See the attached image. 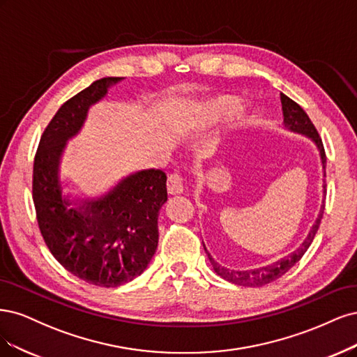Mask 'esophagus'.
<instances>
[{"label": "esophagus", "instance_id": "obj_1", "mask_svg": "<svg viewBox=\"0 0 357 357\" xmlns=\"http://www.w3.org/2000/svg\"><path fill=\"white\" fill-rule=\"evenodd\" d=\"M167 191L172 195L176 194H182L183 192V178L181 176V174H172L167 178Z\"/></svg>", "mask_w": 357, "mask_h": 357}]
</instances>
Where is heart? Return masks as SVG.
Listing matches in <instances>:
<instances>
[{
	"instance_id": "obj_1",
	"label": "heart",
	"mask_w": 357,
	"mask_h": 357,
	"mask_svg": "<svg viewBox=\"0 0 357 357\" xmlns=\"http://www.w3.org/2000/svg\"><path fill=\"white\" fill-rule=\"evenodd\" d=\"M238 99L231 95L216 96L200 107L199 109V123L202 126H212L218 120L231 114L238 107Z\"/></svg>"
}]
</instances>
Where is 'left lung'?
<instances>
[{
  "label": "left lung",
  "mask_w": 357,
  "mask_h": 357,
  "mask_svg": "<svg viewBox=\"0 0 357 357\" xmlns=\"http://www.w3.org/2000/svg\"><path fill=\"white\" fill-rule=\"evenodd\" d=\"M282 99V109H283V123H284V128L289 129L291 132L295 133H300L304 135L307 137L312 139L317 149H319V154H320V160H321V166H324V172L326 169V154H325V148L324 144H321L320 136L314 128V124L310 120V117L307 116V112L298 105L296 102H294L291 98H287L286 95H280ZM325 176H326V172H325ZM324 195H326V185H324ZM324 211H325V203L320 206V212L316 222L313 224L312 229H310L305 240L303 241V245L298 248L296 250H294L292 254H289L287 257L275 261L270 266L266 267H261V268H254V270H245V271H236V270H228L225 267H221L220 264H218L208 252V249L204 248L206 254H208L212 267L215 270L216 274H220L222 279L231 282L234 284H240V286H250V287H255V286H264L267 283H271L274 280H278L279 278L284 273L289 271L295 264L303 258V255L307 252V249L312 245V241L317 233L320 221H321V216H324ZM204 246V245H203Z\"/></svg>",
  "instance_id": "8db88e82"
}]
</instances>
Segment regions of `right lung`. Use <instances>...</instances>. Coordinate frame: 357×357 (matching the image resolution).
Returning <instances> with one entry per match:
<instances>
[{
  "mask_svg": "<svg viewBox=\"0 0 357 357\" xmlns=\"http://www.w3.org/2000/svg\"><path fill=\"white\" fill-rule=\"evenodd\" d=\"M121 77H105L82 90L54 114L33 160L32 199L45 245L61 266L90 284L117 287L141 275L158 245V213L167 202L163 170H139L99 199L62 195L61 158L66 142Z\"/></svg>",
  "mask_w": 357,
  "mask_h": 357,
  "instance_id": "add662e5",
  "label": "right lung"
}]
</instances>
